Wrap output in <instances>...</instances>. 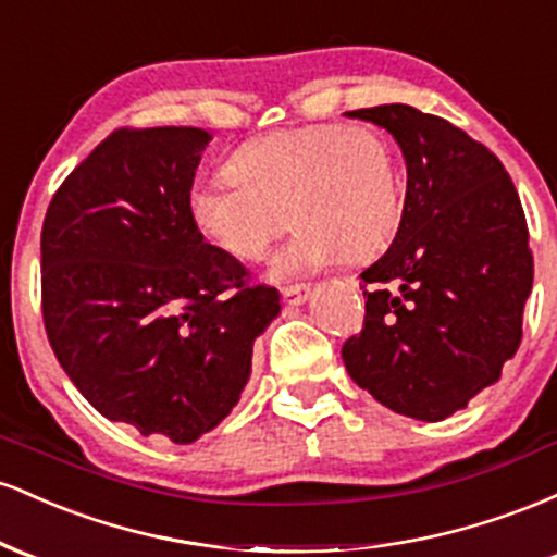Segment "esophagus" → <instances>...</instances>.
Segmentation results:
<instances>
[{
	"instance_id": "obj_1",
	"label": "esophagus",
	"mask_w": 557,
	"mask_h": 557,
	"mask_svg": "<svg viewBox=\"0 0 557 557\" xmlns=\"http://www.w3.org/2000/svg\"><path fill=\"white\" fill-rule=\"evenodd\" d=\"M311 296V287L309 285H290V287H283V300L287 306H300L306 304Z\"/></svg>"
}]
</instances>
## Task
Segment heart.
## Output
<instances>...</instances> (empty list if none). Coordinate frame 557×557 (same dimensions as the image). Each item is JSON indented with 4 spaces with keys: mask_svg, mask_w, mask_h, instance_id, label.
I'll use <instances>...</instances> for the list:
<instances>
[{
    "mask_svg": "<svg viewBox=\"0 0 557 557\" xmlns=\"http://www.w3.org/2000/svg\"><path fill=\"white\" fill-rule=\"evenodd\" d=\"M222 181L190 188L198 233L240 261H259L296 222L285 272L335 259H369L400 222V172L393 146L372 125H309L243 144Z\"/></svg>",
    "mask_w": 557,
    "mask_h": 557,
    "instance_id": "obj_1",
    "label": "heart"
}]
</instances>
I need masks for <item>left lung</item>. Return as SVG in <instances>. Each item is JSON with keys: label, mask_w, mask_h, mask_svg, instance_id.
Returning a JSON list of instances; mask_svg holds the SVG:
<instances>
[{"label": "left lung", "mask_w": 557, "mask_h": 557, "mask_svg": "<svg viewBox=\"0 0 557 557\" xmlns=\"http://www.w3.org/2000/svg\"><path fill=\"white\" fill-rule=\"evenodd\" d=\"M345 114L385 127L408 172L393 246L361 272L372 290L345 369L395 413L443 421L519 350L534 280L521 198L500 159L443 117L408 104Z\"/></svg>", "instance_id": "left-lung-1"}]
</instances>
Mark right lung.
I'll list each match as a JSON object with an SVG mask.
<instances>
[{"label":"right lung","mask_w":557,"mask_h":557,"mask_svg":"<svg viewBox=\"0 0 557 557\" xmlns=\"http://www.w3.org/2000/svg\"><path fill=\"white\" fill-rule=\"evenodd\" d=\"M201 127H120L65 177L41 230L52 350L101 417L188 445L251 376L280 293L203 240L188 212Z\"/></svg>","instance_id":"add662e5"}]
</instances>
